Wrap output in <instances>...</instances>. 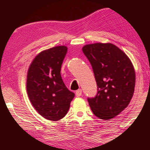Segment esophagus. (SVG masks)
<instances>
[{"label":"esophagus","mask_w":150,"mask_h":150,"mask_svg":"<svg viewBox=\"0 0 150 150\" xmlns=\"http://www.w3.org/2000/svg\"><path fill=\"white\" fill-rule=\"evenodd\" d=\"M75 94H76L77 97H80L81 95H82V90L81 89H78V90L76 91L75 92Z\"/></svg>","instance_id":"esophagus-1"}]
</instances>
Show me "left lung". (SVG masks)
<instances>
[{
    "instance_id": "1",
    "label": "left lung",
    "mask_w": 150,
    "mask_h": 150,
    "mask_svg": "<svg viewBox=\"0 0 150 150\" xmlns=\"http://www.w3.org/2000/svg\"><path fill=\"white\" fill-rule=\"evenodd\" d=\"M82 51L92 65L97 94L88 98L93 113L103 120L112 119L131 100L135 85V72L128 56L111 43L87 44Z\"/></svg>"
}]
</instances>
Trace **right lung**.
<instances>
[{"mask_svg": "<svg viewBox=\"0 0 150 150\" xmlns=\"http://www.w3.org/2000/svg\"><path fill=\"white\" fill-rule=\"evenodd\" d=\"M65 46L44 50L34 58L27 75V92L31 104L41 116L56 121L69 110L75 94L65 87L61 75Z\"/></svg>", "mask_w": 150, "mask_h": 150, "instance_id": "right-lung-1", "label": "right lung"}]
</instances>
